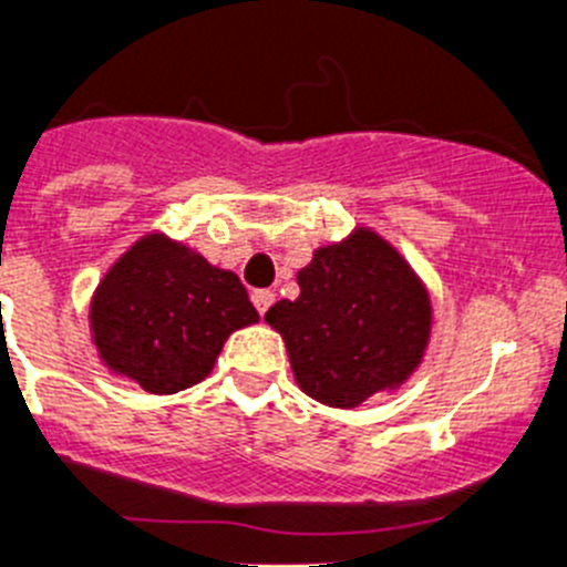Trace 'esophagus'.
<instances>
[{
	"instance_id": "esophagus-1",
	"label": "esophagus",
	"mask_w": 567,
	"mask_h": 567,
	"mask_svg": "<svg viewBox=\"0 0 567 567\" xmlns=\"http://www.w3.org/2000/svg\"><path fill=\"white\" fill-rule=\"evenodd\" d=\"M251 301H254V308H257V313L266 316L268 308L274 305V293H271V290H254Z\"/></svg>"
}]
</instances>
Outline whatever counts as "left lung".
Listing matches in <instances>:
<instances>
[{
    "mask_svg": "<svg viewBox=\"0 0 567 567\" xmlns=\"http://www.w3.org/2000/svg\"><path fill=\"white\" fill-rule=\"evenodd\" d=\"M296 282L299 299L277 301L266 321L282 336L305 394L355 409L416 372L431 341V293L378 231L355 226L316 248Z\"/></svg>",
    "mask_w": 567,
    "mask_h": 567,
    "instance_id": "1",
    "label": "left lung"
}]
</instances>
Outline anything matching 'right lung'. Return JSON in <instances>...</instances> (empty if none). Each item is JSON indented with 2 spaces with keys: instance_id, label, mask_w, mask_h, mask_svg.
<instances>
[{
  "instance_id": "obj_1",
  "label": "right lung",
  "mask_w": 567,
  "mask_h": 567,
  "mask_svg": "<svg viewBox=\"0 0 567 567\" xmlns=\"http://www.w3.org/2000/svg\"><path fill=\"white\" fill-rule=\"evenodd\" d=\"M257 321L237 274L162 231L140 237L116 259L89 305L100 361L147 394L200 383L226 338Z\"/></svg>"
}]
</instances>
